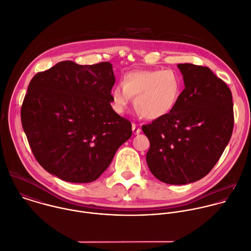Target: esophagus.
<instances>
[{"instance_id": "1", "label": "esophagus", "mask_w": 251, "mask_h": 251, "mask_svg": "<svg viewBox=\"0 0 251 251\" xmlns=\"http://www.w3.org/2000/svg\"><path fill=\"white\" fill-rule=\"evenodd\" d=\"M132 130H133V133L134 134H140L141 133V128L138 126V124L136 123H133L132 124Z\"/></svg>"}]
</instances>
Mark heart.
<instances>
[{
	"instance_id": "heart-1",
	"label": "heart",
	"mask_w": 251,
	"mask_h": 251,
	"mask_svg": "<svg viewBox=\"0 0 251 251\" xmlns=\"http://www.w3.org/2000/svg\"><path fill=\"white\" fill-rule=\"evenodd\" d=\"M183 90V80L173 69L135 70L111 90L113 108L122 113L135 98V108L144 118L154 120L170 113Z\"/></svg>"
}]
</instances>
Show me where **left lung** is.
<instances>
[{
  "instance_id": "1",
  "label": "left lung",
  "mask_w": 251,
  "mask_h": 251,
  "mask_svg": "<svg viewBox=\"0 0 251 251\" xmlns=\"http://www.w3.org/2000/svg\"><path fill=\"white\" fill-rule=\"evenodd\" d=\"M185 89L162 118L143 125L151 147L148 166L159 181L185 185L205 177L227 147L234 129L232 92L207 66L178 64Z\"/></svg>"
}]
</instances>
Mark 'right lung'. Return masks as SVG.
<instances>
[{
  "mask_svg": "<svg viewBox=\"0 0 251 251\" xmlns=\"http://www.w3.org/2000/svg\"><path fill=\"white\" fill-rule=\"evenodd\" d=\"M114 82L108 61H60L31 79L21 123L46 171L66 182L91 183L106 170L132 136L131 122L110 104Z\"/></svg>",
  "mask_w": 251,
  "mask_h": 251,
  "instance_id": "1",
  "label": "right lung"
}]
</instances>
